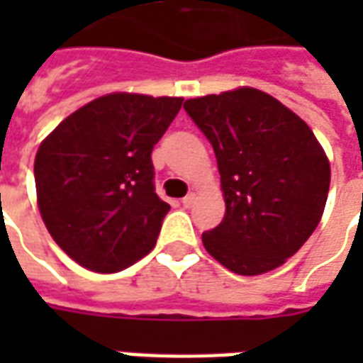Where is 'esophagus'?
I'll list each match as a JSON object with an SVG mask.
<instances>
[{
  "label": "esophagus",
  "mask_w": 363,
  "mask_h": 363,
  "mask_svg": "<svg viewBox=\"0 0 363 363\" xmlns=\"http://www.w3.org/2000/svg\"><path fill=\"white\" fill-rule=\"evenodd\" d=\"M194 200H196V194H194V192H189L186 196L182 198V206H184V208H190V206L194 204Z\"/></svg>",
  "instance_id": "34e87169"
}]
</instances>
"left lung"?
Returning a JSON list of instances; mask_svg holds the SVG:
<instances>
[{
  "mask_svg": "<svg viewBox=\"0 0 363 363\" xmlns=\"http://www.w3.org/2000/svg\"><path fill=\"white\" fill-rule=\"evenodd\" d=\"M184 111L212 143L225 198L202 233L213 259L241 276L274 270L319 225L330 165L311 128L252 87L189 99Z\"/></svg>",
  "mask_w": 363,
  "mask_h": 363,
  "instance_id": "obj_1",
  "label": "left lung"
}]
</instances>
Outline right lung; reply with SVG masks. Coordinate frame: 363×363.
Wrapping results in <instances>:
<instances>
[{
  "mask_svg": "<svg viewBox=\"0 0 363 363\" xmlns=\"http://www.w3.org/2000/svg\"><path fill=\"white\" fill-rule=\"evenodd\" d=\"M181 104V96H99L40 143L38 210L52 239L77 264L118 272L155 247L171 206L155 192L151 151Z\"/></svg>",
  "mask_w": 363,
  "mask_h": 363,
  "instance_id": "right-lung-1",
  "label": "right lung"
}]
</instances>
